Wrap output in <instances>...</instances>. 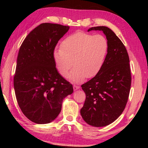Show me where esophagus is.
Listing matches in <instances>:
<instances>
[{
    "label": "esophagus",
    "mask_w": 148,
    "mask_h": 148,
    "mask_svg": "<svg viewBox=\"0 0 148 148\" xmlns=\"http://www.w3.org/2000/svg\"><path fill=\"white\" fill-rule=\"evenodd\" d=\"M79 88V87L77 86H76V85L73 86V89H74V91H76V90H77Z\"/></svg>",
    "instance_id": "esophagus-1"
}]
</instances>
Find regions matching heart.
<instances>
[{
	"label": "heart",
	"mask_w": 148,
	"mask_h": 148,
	"mask_svg": "<svg viewBox=\"0 0 148 148\" xmlns=\"http://www.w3.org/2000/svg\"><path fill=\"white\" fill-rule=\"evenodd\" d=\"M108 50V42L103 35L77 32L62 42L61 49L53 52V59L59 74L64 77L68 76L73 65L69 77L79 83L86 77H92L99 73Z\"/></svg>",
	"instance_id": "obj_1"
}]
</instances>
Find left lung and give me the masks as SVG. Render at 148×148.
Returning a JSON list of instances; mask_svg holds the SVG:
<instances>
[{
    "mask_svg": "<svg viewBox=\"0 0 148 148\" xmlns=\"http://www.w3.org/2000/svg\"><path fill=\"white\" fill-rule=\"evenodd\" d=\"M102 31L108 42L103 66L91 79L82 85L86 95L80 114L91 126L108 125L122 114L131 86L129 57L124 44L107 27H91L87 31Z\"/></svg>",
    "mask_w": 148,
    "mask_h": 148,
    "instance_id": "1",
    "label": "left lung"
}]
</instances>
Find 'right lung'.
I'll return each mask as SVG.
<instances>
[{
  "label": "right lung",
  "mask_w": 148,
  "mask_h": 148,
  "mask_svg": "<svg viewBox=\"0 0 148 148\" xmlns=\"http://www.w3.org/2000/svg\"><path fill=\"white\" fill-rule=\"evenodd\" d=\"M69 26L45 23L25 38L19 48L14 78L16 99L27 118L38 124L51 122L61 111L72 85L57 71L53 52Z\"/></svg>",
  "instance_id": "right-lung-1"
}]
</instances>
